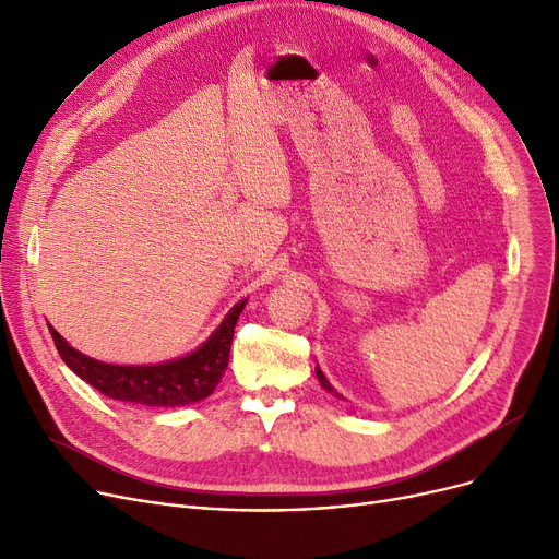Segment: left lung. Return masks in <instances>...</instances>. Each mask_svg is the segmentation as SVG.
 <instances>
[{
    "label": "left lung",
    "mask_w": 559,
    "mask_h": 559,
    "mask_svg": "<svg viewBox=\"0 0 559 559\" xmlns=\"http://www.w3.org/2000/svg\"><path fill=\"white\" fill-rule=\"evenodd\" d=\"M317 378H319V383H321V385H324V390H326V392H331V394H335L337 399H342V396H340V394H337V392H335V390L331 388V383H329V380H326V376H324V373H321L319 369H317Z\"/></svg>",
    "instance_id": "obj_1"
}]
</instances>
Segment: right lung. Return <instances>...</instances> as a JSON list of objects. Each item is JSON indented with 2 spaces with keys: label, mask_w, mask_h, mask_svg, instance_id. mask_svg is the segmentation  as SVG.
<instances>
[{
  "label": "right lung",
  "mask_w": 559,
  "mask_h": 559,
  "mask_svg": "<svg viewBox=\"0 0 559 559\" xmlns=\"http://www.w3.org/2000/svg\"><path fill=\"white\" fill-rule=\"evenodd\" d=\"M245 304L247 301L235 306L222 321V326L192 354L160 365H106L79 354L58 335V331H53V326H49V333L63 362L104 396L152 407H176L211 396L217 388L228 365L235 324H238Z\"/></svg>",
  "instance_id": "right-lung-1"
}]
</instances>
